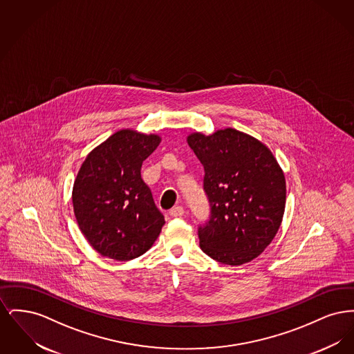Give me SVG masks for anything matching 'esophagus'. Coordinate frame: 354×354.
Returning a JSON list of instances; mask_svg holds the SVG:
<instances>
[{
    "instance_id": "obj_1",
    "label": "esophagus",
    "mask_w": 354,
    "mask_h": 354,
    "mask_svg": "<svg viewBox=\"0 0 354 354\" xmlns=\"http://www.w3.org/2000/svg\"><path fill=\"white\" fill-rule=\"evenodd\" d=\"M185 215V208L183 207H174L169 209V216L172 218H182Z\"/></svg>"
}]
</instances>
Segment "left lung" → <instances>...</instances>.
Instances as JSON below:
<instances>
[{
    "mask_svg": "<svg viewBox=\"0 0 354 354\" xmlns=\"http://www.w3.org/2000/svg\"><path fill=\"white\" fill-rule=\"evenodd\" d=\"M204 167L211 215L198 230L203 252L227 266L252 261L277 234L284 209V172L270 149L235 129L187 136Z\"/></svg>",
    "mask_w": 354,
    "mask_h": 354,
    "instance_id": "left-lung-1",
    "label": "left lung"
}]
</instances>
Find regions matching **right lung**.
<instances>
[{"instance_id":"add662e5","label":"right lung","mask_w":354,"mask_h":354,"mask_svg":"<svg viewBox=\"0 0 354 354\" xmlns=\"http://www.w3.org/2000/svg\"><path fill=\"white\" fill-rule=\"evenodd\" d=\"M160 136L120 130L84 159L73 187L80 230L104 257L127 261L147 252L165 225L140 169Z\"/></svg>"}]
</instances>
